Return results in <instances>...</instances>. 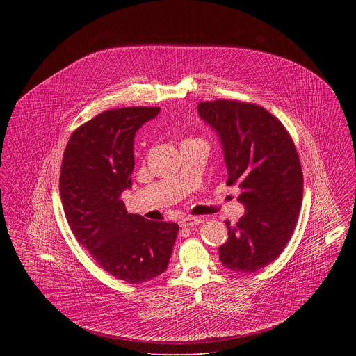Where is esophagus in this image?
<instances>
[{"label":"esophagus","instance_id":"34e87169","mask_svg":"<svg viewBox=\"0 0 356 356\" xmlns=\"http://www.w3.org/2000/svg\"><path fill=\"white\" fill-rule=\"evenodd\" d=\"M202 223V219L200 218H195V216H191V218H184L179 220V226L181 227H193L196 225Z\"/></svg>","mask_w":356,"mask_h":356}]
</instances>
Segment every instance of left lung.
<instances>
[{
	"label": "left lung",
	"instance_id": "left-lung-1",
	"mask_svg": "<svg viewBox=\"0 0 356 356\" xmlns=\"http://www.w3.org/2000/svg\"><path fill=\"white\" fill-rule=\"evenodd\" d=\"M197 112L218 136L227 184L241 189L245 213L226 220L222 264L251 274L275 260L291 240L303 202V172L295 144L264 108L240 102H200Z\"/></svg>",
	"mask_w": 356,
	"mask_h": 356
}]
</instances>
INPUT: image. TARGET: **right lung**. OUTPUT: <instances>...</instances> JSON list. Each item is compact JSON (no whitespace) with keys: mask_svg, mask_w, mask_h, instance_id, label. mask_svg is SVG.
I'll use <instances>...</instances> for the list:
<instances>
[{"mask_svg":"<svg viewBox=\"0 0 356 356\" xmlns=\"http://www.w3.org/2000/svg\"><path fill=\"white\" fill-rule=\"evenodd\" d=\"M160 108L105 111L76 129L64 151L60 197L70 229L102 268L143 284L164 273L178 225L129 213L122 193L131 189L134 138Z\"/></svg>","mask_w":356,"mask_h":356,"instance_id":"add662e5","label":"right lung"}]
</instances>
